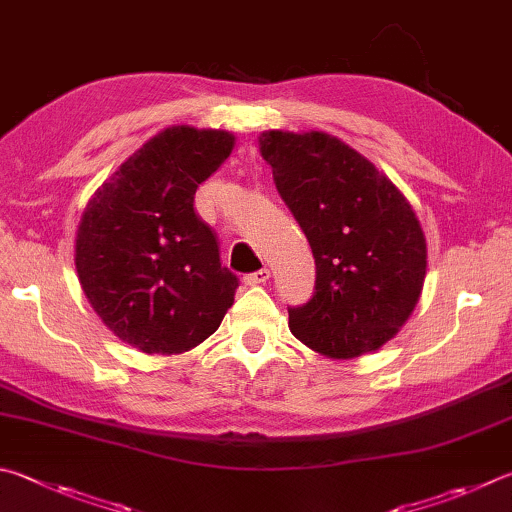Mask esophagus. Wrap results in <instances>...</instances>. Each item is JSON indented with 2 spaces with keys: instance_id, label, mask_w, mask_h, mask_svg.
I'll return each instance as SVG.
<instances>
[{
  "instance_id": "obj_1",
  "label": "esophagus",
  "mask_w": 512,
  "mask_h": 512,
  "mask_svg": "<svg viewBox=\"0 0 512 512\" xmlns=\"http://www.w3.org/2000/svg\"><path fill=\"white\" fill-rule=\"evenodd\" d=\"M268 277H271V271H268V268H259V271L246 275L244 282H246L248 286H257V284H266Z\"/></svg>"
}]
</instances>
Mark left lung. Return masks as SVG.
Masks as SVG:
<instances>
[{
  "label": "left lung",
  "instance_id": "1",
  "mask_svg": "<svg viewBox=\"0 0 512 512\" xmlns=\"http://www.w3.org/2000/svg\"><path fill=\"white\" fill-rule=\"evenodd\" d=\"M259 152L309 239L313 297L288 309L293 336L347 360L392 340L421 297L427 246L401 190L324 132H264Z\"/></svg>",
  "mask_w": 512,
  "mask_h": 512
}]
</instances>
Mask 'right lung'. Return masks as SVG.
Instances as JSON below:
<instances>
[{"label": "right lung", "instance_id": "1", "mask_svg": "<svg viewBox=\"0 0 512 512\" xmlns=\"http://www.w3.org/2000/svg\"><path fill=\"white\" fill-rule=\"evenodd\" d=\"M235 136L167 127L111 174L82 212L76 271L82 291L127 345L183 353L219 329L237 275L221 266L217 235L194 194L224 163Z\"/></svg>", "mask_w": 512, "mask_h": 512}]
</instances>
